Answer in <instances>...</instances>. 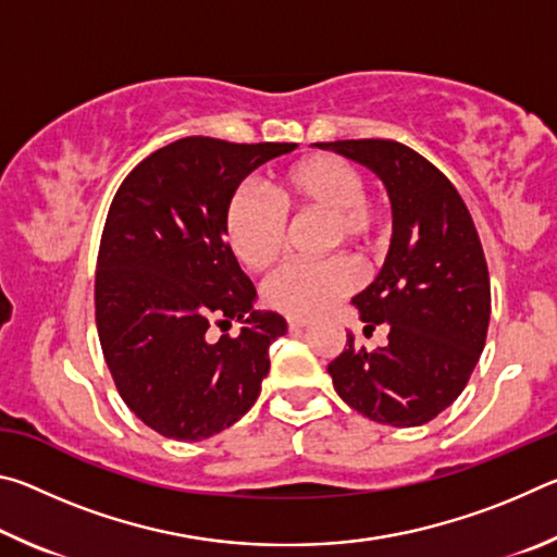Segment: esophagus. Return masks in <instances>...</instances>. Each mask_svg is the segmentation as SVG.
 Returning <instances> with one entry per match:
<instances>
[{"label":"esophagus","mask_w":557,"mask_h":557,"mask_svg":"<svg viewBox=\"0 0 557 557\" xmlns=\"http://www.w3.org/2000/svg\"><path fill=\"white\" fill-rule=\"evenodd\" d=\"M287 326H289V332H299V329H307V326H309V322H307V319H295V317H289V319H287Z\"/></svg>","instance_id":"34e87169"}]
</instances>
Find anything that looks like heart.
<instances>
[{"label": "heart", "instance_id": "obj_1", "mask_svg": "<svg viewBox=\"0 0 557 557\" xmlns=\"http://www.w3.org/2000/svg\"><path fill=\"white\" fill-rule=\"evenodd\" d=\"M277 209L260 196L235 191L223 211V233L233 256L252 272L270 270L287 243V219L324 215L322 248L346 243L358 258L379 248L381 213L366 196L363 174L332 154H312L287 166L270 184ZM358 285L356 265L344 256L314 265H292L265 285V301L295 319L329 312Z\"/></svg>", "mask_w": 557, "mask_h": 557}]
</instances>
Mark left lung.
Segmentation results:
<instances>
[{"label":"left lung","mask_w":557,"mask_h":557,"mask_svg":"<svg viewBox=\"0 0 557 557\" xmlns=\"http://www.w3.org/2000/svg\"><path fill=\"white\" fill-rule=\"evenodd\" d=\"M369 166L388 188L393 238L383 268L354 305L363 332L388 326V344L366 351L346 336L329 363L334 388L369 420L425 425L465 391L484 351L492 287L482 240L455 184L395 139L319 143Z\"/></svg>","instance_id":"left-lung-1"}]
</instances>
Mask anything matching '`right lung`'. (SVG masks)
<instances>
[{"label": "right lung", "instance_id": "1", "mask_svg": "<svg viewBox=\"0 0 557 557\" xmlns=\"http://www.w3.org/2000/svg\"><path fill=\"white\" fill-rule=\"evenodd\" d=\"M297 145L184 137L143 159L120 184L102 228L96 324L127 408L169 440H206L238 422L287 332L252 309L256 287L225 243L223 211L252 169ZM240 321L211 343V323Z\"/></svg>", "mask_w": 557, "mask_h": 557}]
</instances>
